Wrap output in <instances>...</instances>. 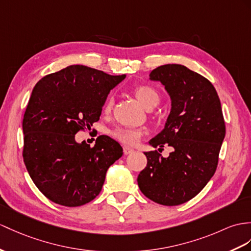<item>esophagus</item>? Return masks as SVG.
<instances>
[{
	"instance_id": "34e87169",
	"label": "esophagus",
	"mask_w": 251,
	"mask_h": 251,
	"mask_svg": "<svg viewBox=\"0 0 251 251\" xmlns=\"http://www.w3.org/2000/svg\"><path fill=\"white\" fill-rule=\"evenodd\" d=\"M132 152H134V150L132 148H130V147H126V146H124V153L126 155L127 154H131Z\"/></svg>"
}]
</instances>
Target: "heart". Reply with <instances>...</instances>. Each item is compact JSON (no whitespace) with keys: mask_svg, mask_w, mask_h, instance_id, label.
<instances>
[{"mask_svg":"<svg viewBox=\"0 0 251 251\" xmlns=\"http://www.w3.org/2000/svg\"><path fill=\"white\" fill-rule=\"evenodd\" d=\"M133 93L138 102L146 109H152L155 107L158 104V101H160V96H158L157 91L154 88L148 86V85H139V86L134 88ZM113 104V98L109 97L105 102L104 113H111ZM112 134L120 143L133 146L139 142L140 137L143 135V132L137 129H132V127H117V129L113 131Z\"/></svg>","mask_w":251,"mask_h":251,"instance_id":"b5f03b06","label":"heart"}]
</instances>
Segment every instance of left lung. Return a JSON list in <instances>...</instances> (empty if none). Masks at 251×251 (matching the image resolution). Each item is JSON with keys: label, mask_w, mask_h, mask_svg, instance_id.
<instances>
[{"label": "left lung", "mask_w": 251, "mask_h": 251, "mask_svg": "<svg viewBox=\"0 0 251 251\" xmlns=\"http://www.w3.org/2000/svg\"><path fill=\"white\" fill-rule=\"evenodd\" d=\"M170 97L172 108L164 129L149 144L173 147L168 157L145 152L147 166L137 178L147 198L163 205H179L199 194L211 180L226 135L221 101L212 83L178 64L157 67L149 75Z\"/></svg>", "instance_id": "1"}]
</instances>
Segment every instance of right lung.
I'll return each instance as SVG.
<instances>
[{"label": "right lung", "mask_w": 251, "mask_h": 251, "mask_svg": "<svg viewBox=\"0 0 251 251\" xmlns=\"http://www.w3.org/2000/svg\"><path fill=\"white\" fill-rule=\"evenodd\" d=\"M126 75L72 65L35 85L24 114L23 160L35 185L53 202L79 206L100 194L107 169L124 154L106 135L94 147L75 134L99 120L107 95Z\"/></svg>", "instance_id": "1"}]
</instances>
